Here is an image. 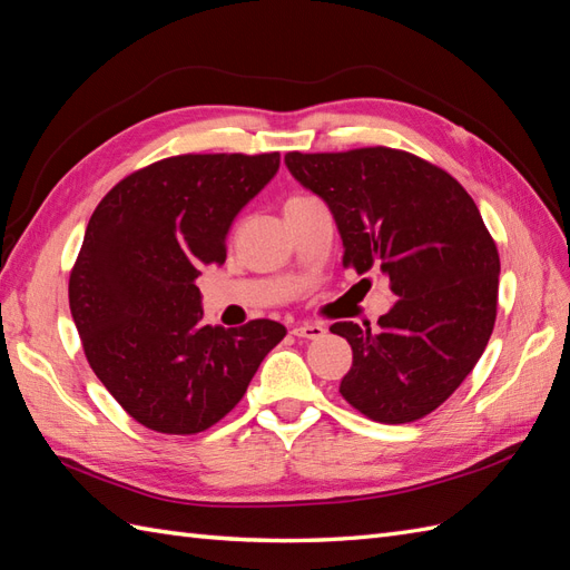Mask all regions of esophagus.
<instances>
[{
	"label": "esophagus",
	"instance_id": "1",
	"mask_svg": "<svg viewBox=\"0 0 570 570\" xmlns=\"http://www.w3.org/2000/svg\"><path fill=\"white\" fill-rule=\"evenodd\" d=\"M291 333L301 340H321V337H325V327L317 323H303V325H296L294 330H291Z\"/></svg>",
	"mask_w": 570,
	"mask_h": 570
}]
</instances>
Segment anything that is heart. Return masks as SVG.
<instances>
[{
	"label": "heart",
	"mask_w": 570,
	"mask_h": 570,
	"mask_svg": "<svg viewBox=\"0 0 570 570\" xmlns=\"http://www.w3.org/2000/svg\"><path fill=\"white\" fill-rule=\"evenodd\" d=\"M298 198H306V196H291V198H288V202H298Z\"/></svg>",
	"instance_id": "heart-1"
}]
</instances>
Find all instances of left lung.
<instances>
[{
    "label": "left lung",
    "instance_id": "left-lung-1",
    "mask_svg": "<svg viewBox=\"0 0 570 570\" xmlns=\"http://www.w3.org/2000/svg\"><path fill=\"white\" fill-rule=\"evenodd\" d=\"M284 163L333 210L342 264L381 269L399 296L376 333L330 327L352 345L342 399L386 425L430 415L471 374L495 325L500 257L479 206L444 169L381 145L286 153Z\"/></svg>",
    "mask_w": 570,
    "mask_h": 570
}]
</instances>
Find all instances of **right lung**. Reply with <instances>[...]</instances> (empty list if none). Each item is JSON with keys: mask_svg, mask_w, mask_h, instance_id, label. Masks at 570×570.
Instances as JSON below:
<instances>
[{"mask_svg": "<svg viewBox=\"0 0 570 570\" xmlns=\"http://www.w3.org/2000/svg\"><path fill=\"white\" fill-rule=\"evenodd\" d=\"M279 153L177 155L121 179L89 218L70 272V311L89 366L126 413L163 434H196L240 403L286 335L276 321L204 325L194 284L225 262L240 208Z\"/></svg>", "mask_w": 570, "mask_h": 570, "instance_id": "right-lung-1", "label": "right lung"}]
</instances>
